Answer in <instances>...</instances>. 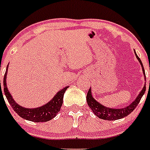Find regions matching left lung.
<instances>
[{
	"label": "left lung",
	"instance_id": "1",
	"mask_svg": "<svg viewBox=\"0 0 150 150\" xmlns=\"http://www.w3.org/2000/svg\"><path fill=\"white\" fill-rule=\"evenodd\" d=\"M134 54H135L137 59H138L139 62L141 64L144 77H145V79H146V73H145L142 63L140 58L138 57V55L135 52H134ZM145 92H146V83H145V85H144L143 88L142 89L141 91L139 92L138 96L136 97L135 100L132 101L129 105L120 108H108V107L103 105L100 103L98 102V100H96L93 98V95H92V90H91V88H90L89 91H88L87 95H86V101H87V104L90 108L93 111V112L94 113L95 116H97L99 118L102 119V120H116L124 118L127 116H128L129 114H131V112H133L134 110V108L138 106Z\"/></svg>",
	"mask_w": 150,
	"mask_h": 150
}]
</instances>
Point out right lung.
<instances>
[{
	"label": "right lung",
	"mask_w": 150,
	"mask_h": 150,
	"mask_svg": "<svg viewBox=\"0 0 150 150\" xmlns=\"http://www.w3.org/2000/svg\"><path fill=\"white\" fill-rule=\"evenodd\" d=\"M8 67V65L6 67V71L4 74V81H3V83H4V92L5 97L7 98V100H8L9 104L11 105V108L14 109L15 112L23 119H25V120L29 121L36 122V123L47 122V121H50V120L54 118L55 116L57 115V113L60 112V108H61L63 104L64 94L66 90L69 86H65V87L63 88L62 90H59L55 94L54 97L44 105L34 108H25V107H23L15 101L12 96L11 95V93L8 91V89L7 87L6 79ZM0 88L1 93L2 90L1 87V79Z\"/></svg>",
	"instance_id": "add662e5"
}]
</instances>
